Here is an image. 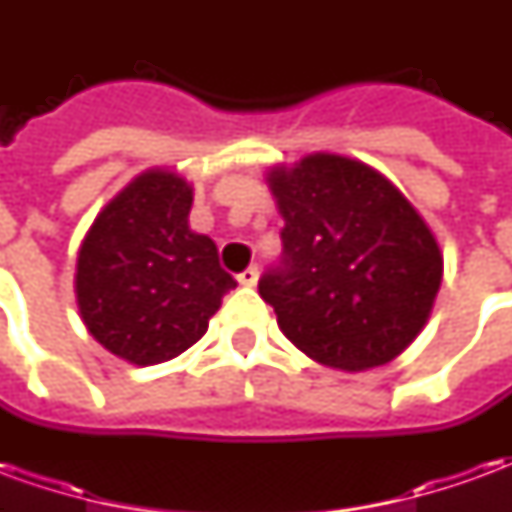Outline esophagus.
Wrapping results in <instances>:
<instances>
[{
    "mask_svg": "<svg viewBox=\"0 0 512 512\" xmlns=\"http://www.w3.org/2000/svg\"><path fill=\"white\" fill-rule=\"evenodd\" d=\"M257 277H260V268L249 266V268H244L241 274H238V282H241L244 288H252V285L257 282Z\"/></svg>",
    "mask_w": 512,
    "mask_h": 512,
    "instance_id": "1",
    "label": "esophagus"
}]
</instances>
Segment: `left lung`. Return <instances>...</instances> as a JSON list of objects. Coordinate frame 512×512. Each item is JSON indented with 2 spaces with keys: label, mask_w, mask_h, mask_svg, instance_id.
Listing matches in <instances>:
<instances>
[{
  "label": "left lung",
  "mask_w": 512,
  "mask_h": 512,
  "mask_svg": "<svg viewBox=\"0 0 512 512\" xmlns=\"http://www.w3.org/2000/svg\"><path fill=\"white\" fill-rule=\"evenodd\" d=\"M282 255L257 282L290 343L321 365L392 362L425 326L441 252L414 205L362 161L329 153L268 175Z\"/></svg>",
  "instance_id": "obj_1"
}]
</instances>
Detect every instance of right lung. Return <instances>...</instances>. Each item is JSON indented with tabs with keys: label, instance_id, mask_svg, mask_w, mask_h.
Segmentation results:
<instances>
[{
	"label": "right lung",
	"instance_id": "right-lung-1",
	"mask_svg": "<svg viewBox=\"0 0 512 512\" xmlns=\"http://www.w3.org/2000/svg\"><path fill=\"white\" fill-rule=\"evenodd\" d=\"M191 186L150 169L98 213L79 249L76 301L106 351L158 365L200 340L235 279L189 230Z\"/></svg>",
	"mask_w": 512,
	"mask_h": 512
}]
</instances>
